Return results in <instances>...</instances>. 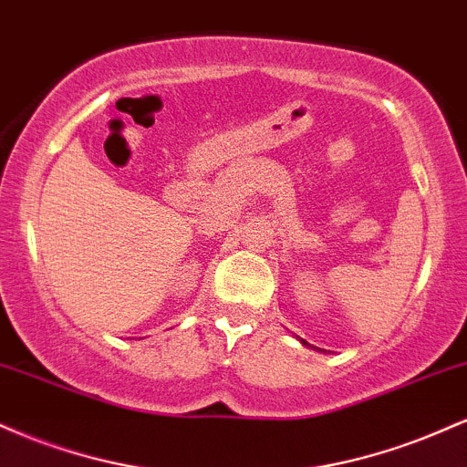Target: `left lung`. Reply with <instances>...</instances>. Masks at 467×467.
I'll return each instance as SVG.
<instances>
[{
    "mask_svg": "<svg viewBox=\"0 0 467 467\" xmlns=\"http://www.w3.org/2000/svg\"><path fill=\"white\" fill-rule=\"evenodd\" d=\"M303 345H307V342H305V340H303Z\"/></svg>",
    "mask_w": 467,
    "mask_h": 467,
    "instance_id": "1",
    "label": "left lung"
}]
</instances>
